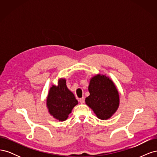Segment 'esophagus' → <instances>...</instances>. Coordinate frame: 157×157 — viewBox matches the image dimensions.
Segmentation results:
<instances>
[{
    "label": "esophagus",
    "mask_w": 157,
    "mask_h": 157,
    "mask_svg": "<svg viewBox=\"0 0 157 157\" xmlns=\"http://www.w3.org/2000/svg\"><path fill=\"white\" fill-rule=\"evenodd\" d=\"M84 101H85V99H84V97H82V98L79 99V102H80V103H84Z\"/></svg>",
    "instance_id": "esophagus-1"
}]
</instances>
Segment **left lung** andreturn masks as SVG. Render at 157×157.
I'll return each instance as SVG.
<instances>
[{
  "mask_svg": "<svg viewBox=\"0 0 157 157\" xmlns=\"http://www.w3.org/2000/svg\"><path fill=\"white\" fill-rule=\"evenodd\" d=\"M90 96L85 102L97 117L107 120L119 106V94L112 80L105 75L98 74L91 78L88 86Z\"/></svg>",
  "mask_w": 157,
  "mask_h": 157,
  "instance_id": "8db88e82",
  "label": "left lung"
}]
</instances>
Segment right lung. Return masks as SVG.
Here are the masks:
<instances>
[{
	"label": "right lung",
	"mask_w": 157,
	"mask_h": 157,
	"mask_svg": "<svg viewBox=\"0 0 157 157\" xmlns=\"http://www.w3.org/2000/svg\"><path fill=\"white\" fill-rule=\"evenodd\" d=\"M78 104L74 94L67 88L65 78H59L58 86L52 85L46 99V106L48 112L56 119L65 121Z\"/></svg>",
	"instance_id": "right-lung-1"
}]
</instances>
